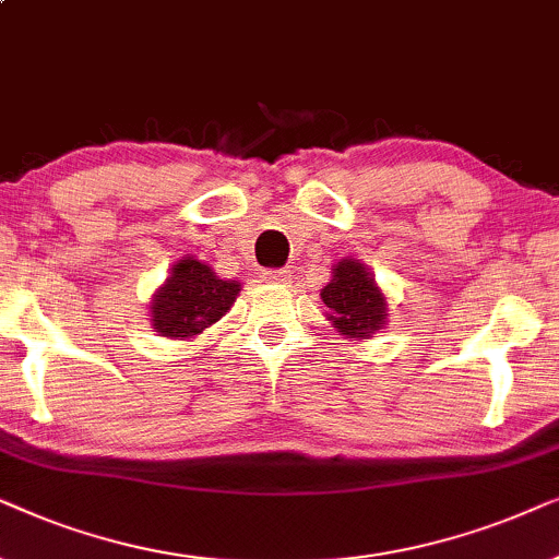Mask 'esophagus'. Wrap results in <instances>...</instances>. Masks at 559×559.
<instances>
[{
  "label": "esophagus",
  "instance_id": "34e87169",
  "mask_svg": "<svg viewBox=\"0 0 559 559\" xmlns=\"http://www.w3.org/2000/svg\"><path fill=\"white\" fill-rule=\"evenodd\" d=\"M260 278H263L265 284H284V281H288V271H263Z\"/></svg>",
  "mask_w": 559,
  "mask_h": 559
}]
</instances>
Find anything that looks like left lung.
<instances>
[{"mask_svg":"<svg viewBox=\"0 0 559 559\" xmlns=\"http://www.w3.org/2000/svg\"><path fill=\"white\" fill-rule=\"evenodd\" d=\"M322 301L330 309L334 330L349 340H370L389 322V301L376 275L366 263L355 258H342L332 265L330 284L322 288Z\"/></svg>","mask_w":559,"mask_h":559,"instance_id":"left-lung-1","label":"left lung"}]
</instances>
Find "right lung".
Here are the masks:
<instances>
[{
    "label": "right lung",
    "mask_w": 559,
    "mask_h": 559,
    "mask_svg": "<svg viewBox=\"0 0 559 559\" xmlns=\"http://www.w3.org/2000/svg\"><path fill=\"white\" fill-rule=\"evenodd\" d=\"M240 281H225L204 260L183 255L151 299L153 332L168 340H191L219 322L240 294Z\"/></svg>",
    "instance_id": "add662e5"
}]
</instances>
